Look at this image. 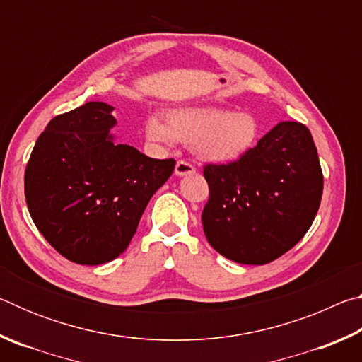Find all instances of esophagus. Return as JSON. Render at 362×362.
I'll return each instance as SVG.
<instances>
[{"label": "esophagus", "mask_w": 362, "mask_h": 362, "mask_svg": "<svg viewBox=\"0 0 362 362\" xmlns=\"http://www.w3.org/2000/svg\"><path fill=\"white\" fill-rule=\"evenodd\" d=\"M194 166L193 164H189V163H187V161H177V164H175V175H179V177H183V175H189V174H194Z\"/></svg>", "instance_id": "esophagus-1"}]
</instances>
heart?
<instances>
[{
    "label": "heart",
    "mask_w": 362,
    "mask_h": 362,
    "mask_svg": "<svg viewBox=\"0 0 362 362\" xmlns=\"http://www.w3.org/2000/svg\"><path fill=\"white\" fill-rule=\"evenodd\" d=\"M260 126L252 113L228 112L209 105L175 107L166 112V122L158 115L145 121V139L158 146L182 142L192 145L194 155L214 164H230L254 148Z\"/></svg>",
    "instance_id": "1"
}]
</instances>
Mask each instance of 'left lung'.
<instances>
[{
  "label": "left lung",
  "mask_w": 362,
  "mask_h": 362,
  "mask_svg": "<svg viewBox=\"0 0 362 362\" xmlns=\"http://www.w3.org/2000/svg\"><path fill=\"white\" fill-rule=\"evenodd\" d=\"M204 179L207 241L244 265H265L302 240L320 209L324 182L313 137L296 121L279 122L235 163L206 164Z\"/></svg>",
  "instance_id": "left-lung-1"
}]
</instances>
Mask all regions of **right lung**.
Here are the masks:
<instances>
[{
  "instance_id": "1",
  "label": "right lung",
  "mask_w": 362,
  "mask_h": 362,
  "mask_svg": "<svg viewBox=\"0 0 362 362\" xmlns=\"http://www.w3.org/2000/svg\"><path fill=\"white\" fill-rule=\"evenodd\" d=\"M113 107L88 102L49 121L25 169V199L36 228L60 255L100 265L124 252L151 196L174 173L116 144Z\"/></svg>"
}]
</instances>
